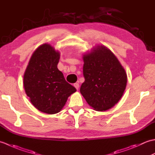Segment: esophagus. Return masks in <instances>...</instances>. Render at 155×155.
I'll return each instance as SVG.
<instances>
[{"label":"esophagus","instance_id":"1","mask_svg":"<svg viewBox=\"0 0 155 155\" xmlns=\"http://www.w3.org/2000/svg\"><path fill=\"white\" fill-rule=\"evenodd\" d=\"M74 87L76 88V89L78 90V88H79V84H78V83H76L74 84Z\"/></svg>","mask_w":155,"mask_h":155}]
</instances>
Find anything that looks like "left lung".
Here are the masks:
<instances>
[{"label": "left lung", "instance_id": "obj_1", "mask_svg": "<svg viewBox=\"0 0 155 155\" xmlns=\"http://www.w3.org/2000/svg\"><path fill=\"white\" fill-rule=\"evenodd\" d=\"M84 82L80 91L87 103L97 111L110 109L125 90V70L110 49L98 45L83 55Z\"/></svg>", "mask_w": 155, "mask_h": 155}]
</instances>
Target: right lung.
I'll list each match as a JSON object with an SVG mask.
<instances>
[{"instance_id":"1","label":"right lung","mask_w":155,"mask_h":155,"mask_svg":"<svg viewBox=\"0 0 155 155\" xmlns=\"http://www.w3.org/2000/svg\"><path fill=\"white\" fill-rule=\"evenodd\" d=\"M59 59L60 52L49 44L42 45L32 54L24 74L26 94L36 108L47 114L60 112L77 91L58 69Z\"/></svg>"}]
</instances>
